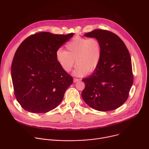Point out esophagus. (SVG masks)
I'll use <instances>...</instances> for the list:
<instances>
[{"label":"esophagus","mask_w":149,"mask_h":149,"mask_svg":"<svg viewBox=\"0 0 149 149\" xmlns=\"http://www.w3.org/2000/svg\"><path fill=\"white\" fill-rule=\"evenodd\" d=\"M79 80H80V79H78V78H74V82H77V81H79Z\"/></svg>","instance_id":"34e87169"}]
</instances>
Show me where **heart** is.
<instances>
[{"instance_id": "obj_1", "label": "heart", "mask_w": 149, "mask_h": 149, "mask_svg": "<svg viewBox=\"0 0 149 149\" xmlns=\"http://www.w3.org/2000/svg\"><path fill=\"white\" fill-rule=\"evenodd\" d=\"M67 51L59 48L55 56L61 68L67 72L71 71L77 77H83L88 72H93L98 67L102 58V46L95 38L76 36L66 45Z\"/></svg>"}]
</instances>
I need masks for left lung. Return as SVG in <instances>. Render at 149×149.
Here are the masks:
<instances>
[{"label": "left lung", "instance_id": "8db88e82", "mask_svg": "<svg viewBox=\"0 0 149 149\" xmlns=\"http://www.w3.org/2000/svg\"><path fill=\"white\" fill-rule=\"evenodd\" d=\"M84 36L98 39L102 54L97 69L88 78L82 79L85 88L82 98L96 110H115L128 98L133 82L129 50L117 35L107 30L95 29Z\"/></svg>", "mask_w": 149, "mask_h": 149}]
</instances>
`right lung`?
Returning <instances> with one entry per match:
<instances>
[{"label": "right lung", "mask_w": 149, "mask_h": 149, "mask_svg": "<svg viewBox=\"0 0 149 149\" xmlns=\"http://www.w3.org/2000/svg\"><path fill=\"white\" fill-rule=\"evenodd\" d=\"M73 33H36L25 39L17 49L11 67L15 97L25 110L47 113L62 101L73 78L58 63L57 49Z\"/></svg>", "instance_id": "1"}]
</instances>
